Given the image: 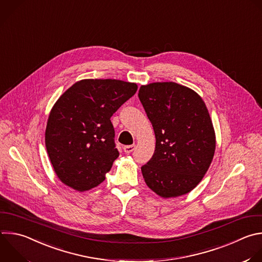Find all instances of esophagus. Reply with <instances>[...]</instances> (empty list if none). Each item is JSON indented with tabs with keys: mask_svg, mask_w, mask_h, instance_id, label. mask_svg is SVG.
Instances as JSON below:
<instances>
[{
	"mask_svg": "<svg viewBox=\"0 0 262 262\" xmlns=\"http://www.w3.org/2000/svg\"><path fill=\"white\" fill-rule=\"evenodd\" d=\"M135 149H136V145H128V146L123 147V150L125 153H132Z\"/></svg>",
	"mask_w": 262,
	"mask_h": 262,
	"instance_id": "1",
	"label": "esophagus"
}]
</instances>
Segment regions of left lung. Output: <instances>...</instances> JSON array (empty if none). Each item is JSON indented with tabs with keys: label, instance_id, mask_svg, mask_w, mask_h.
Masks as SVG:
<instances>
[{
	"label": "left lung",
	"instance_id": "obj_1",
	"mask_svg": "<svg viewBox=\"0 0 262 262\" xmlns=\"http://www.w3.org/2000/svg\"><path fill=\"white\" fill-rule=\"evenodd\" d=\"M138 96L156 139L151 159L141 167L147 186L164 199L188 193L205 176L216 147L206 104L175 82L143 85Z\"/></svg>",
	"mask_w": 262,
	"mask_h": 262
}]
</instances>
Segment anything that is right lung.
<instances>
[{
    "label": "right lung",
    "instance_id": "1",
    "mask_svg": "<svg viewBox=\"0 0 262 262\" xmlns=\"http://www.w3.org/2000/svg\"><path fill=\"white\" fill-rule=\"evenodd\" d=\"M136 83L115 79L76 82L53 106L45 144L59 180L78 191L106 179L119 156L112 115L137 92Z\"/></svg>",
    "mask_w": 262,
    "mask_h": 262
}]
</instances>
